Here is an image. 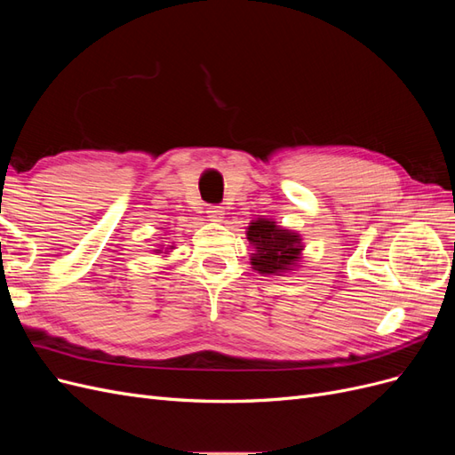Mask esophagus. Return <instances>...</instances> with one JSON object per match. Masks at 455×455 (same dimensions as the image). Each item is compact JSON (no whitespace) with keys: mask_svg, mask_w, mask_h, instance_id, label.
<instances>
[{"mask_svg":"<svg viewBox=\"0 0 455 455\" xmlns=\"http://www.w3.org/2000/svg\"><path fill=\"white\" fill-rule=\"evenodd\" d=\"M206 214H209L211 222H222L226 211L222 209V206H209V211H206Z\"/></svg>","mask_w":455,"mask_h":455,"instance_id":"1","label":"esophagus"}]
</instances>
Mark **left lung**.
Masks as SVG:
<instances>
[{"instance_id": "8db88e82", "label": "left lung", "mask_w": 455, "mask_h": 455, "mask_svg": "<svg viewBox=\"0 0 455 455\" xmlns=\"http://www.w3.org/2000/svg\"><path fill=\"white\" fill-rule=\"evenodd\" d=\"M246 239L254 246L256 252L251 256L252 269L261 275H281L291 271L299 261L301 237L298 233L277 226L269 218L252 220L246 228Z\"/></svg>"}]
</instances>
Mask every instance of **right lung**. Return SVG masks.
Returning <instances> with one entry per match:
<instances>
[{
	"label": "right lung",
	"instance_id": "1",
	"mask_svg": "<svg viewBox=\"0 0 455 455\" xmlns=\"http://www.w3.org/2000/svg\"><path fill=\"white\" fill-rule=\"evenodd\" d=\"M171 249H172V246H171ZM156 252H157V254H161V252H163V251H159V249H157V251H156ZM167 252H169V251H164V254H167Z\"/></svg>",
	"mask_w": 455,
	"mask_h": 455
}]
</instances>
